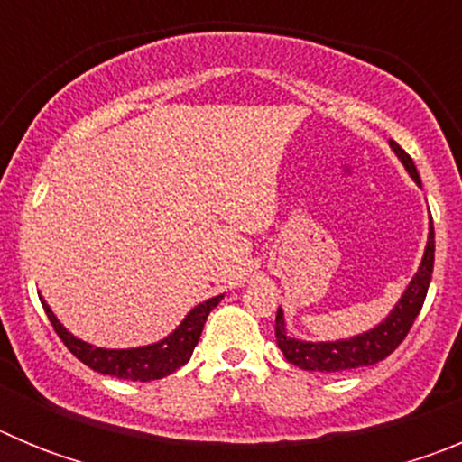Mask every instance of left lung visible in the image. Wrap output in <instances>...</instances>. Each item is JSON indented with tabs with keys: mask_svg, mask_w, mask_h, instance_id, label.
Instances as JSON below:
<instances>
[{
	"mask_svg": "<svg viewBox=\"0 0 462 462\" xmlns=\"http://www.w3.org/2000/svg\"><path fill=\"white\" fill-rule=\"evenodd\" d=\"M389 145L395 152V157L400 159V164L405 166L411 180L421 187V178H419V171H416L410 154L400 148L395 141H389ZM432 263H435V231H432L430 217V224H428V243L426 250H423L421 263L416 268L414 277L410 280L405 291L400 293L398 303L391 308V312L377 326H373L370 330H363L358 336L340 337V340H300V337L289 336L287 321H284V310L277 308V346L282 349L284 358L289 363H293L296 368L314 370V373H342V370L365 368V365H374V363L383 361L400 342L405 340L411 324H414L416 314L421 312L423 300H426L428 293V284H430L432 277Z\"/></svg>",
	"mask_w": 462,
	"mask_h": 462,
	"instance_id": "left-lung-1",
	"label": "left lung"
}]
</instances>
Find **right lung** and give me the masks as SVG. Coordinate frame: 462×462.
I'll use <instances>...</instances> for the list:
<instances>
[{
  "instance_id": "1",
  "label": "right lung",
  "mask_w": 462,
  "mask_h": 462,
  "mask_svg": "<svg viewBox=\"0 0 462 462\" xmlns=\"http://www.w3.org/2000/svg\"><path fill=\"white\" fill-rule=\"evenodd\" d=\"M39 298L43 310H46L48 319H51L52 328L57 330V336L62 337L64 345L69 346V352L79 358V361H83L88 368L101 374L132 379V382H150V379H162L166 374L175 373L180 365H185L189 361L194 346L199 345V337H201L208 314L212 312V308H217L224 293L208 298V300L199 303L196 308H191L185 314V319L175 326L169 336L162 337V340L152 342V345L129 346V349H106V346H94L89 342L80 340V337L69 333L60 324V319L55 317L51 305L43 300V296Z\"/></svg>"
}]
</instances>
